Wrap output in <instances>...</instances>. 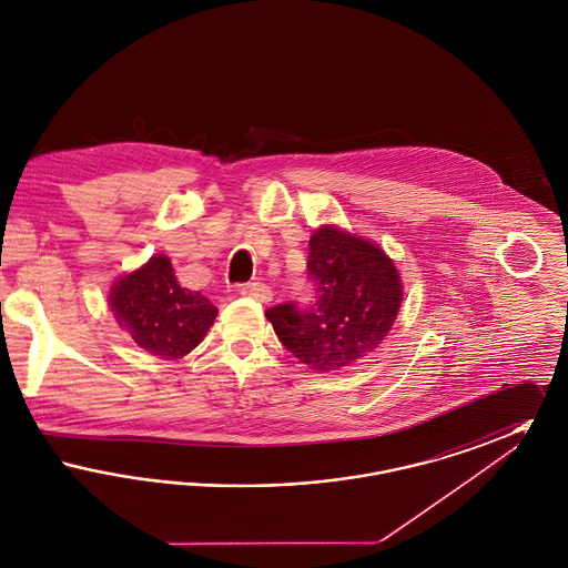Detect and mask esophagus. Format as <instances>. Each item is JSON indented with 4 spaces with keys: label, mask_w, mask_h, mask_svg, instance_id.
<instances>
[{
    "label": "esophagus",
    "mask_w": 568,
    "mask_h": 568,
    "mask_svg": "<svg viewBox=\"0 0 568 568\" xmlns=\"http://www.w3.org/2000/svg\"><path fill=\"white\" fill-rule=\"evenodd\" d=\"M239 294L241 296L253 297V300H257V302H271L272 292L268 285H264V283H243V285H239Z\"/></svg>",
    "instance_id": "obj_1"
}]
</instances>
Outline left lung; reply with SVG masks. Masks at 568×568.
Returning a JSON list of instances; mask_svg holds the SVG:
<instances>
[{
  "label": "left lung",
  "mask_w": 568,
  "mask_h": 568,
  "mask_svg": "<svg viewBox=\"0 0 568 568\" xmlns=\"http://www.w3.org/2000/svg\"><path fill=\"white\" fill-rule=\"evenodd\" d=\"M306 268L315 302L266 311L285 349L315 373L338 371L375 352L403 302L400 276L385 251L324 225L308 241Z\"/></svg>",
  "instance_id": "8db88e82"
}]
</instances>
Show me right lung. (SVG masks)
<instances>
[{
	"mask_svg": "<svg viewBox=\"0 0 568 568\" xmlns=\"http://www.w3.org/2000/svg\"><path fill=\"white\" fill-rule=\"evenodd\" d=\"M110 308L140 349L163 359L195 349L216 317L209 297L179 285L165 255L121 276L110 290Z\"/></svg>",
	"mask_w": 568,
	"mask_h": 568,
	"instance_id": "1",
	"label": "right lung"
}]
</instances>
